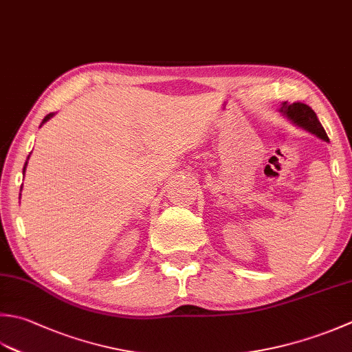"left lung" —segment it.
<instances>
[{"label":"left lung","instance_id":"1","mask_svg":"<svg viewBox=\"0 0 352 352\" xmlns=\"http://www.w3.org/2000/svg\"><path fill=\"white\" fill-rule=\"evenodd\" d=\"M280 113H284L288 119L296 123V125L302 126L304 129L309 131L311 134L320 137L322 140L328 142V135L325 133V129H323L322 123L319 122L318 116H316V113L307 105V103H304V102H293V103L284 102L280 107Z\"/></svg>","mask_w":352,"mask_h":352}]
</instances>
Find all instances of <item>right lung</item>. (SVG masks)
I'll use <instances>...</instances> for the list:
<instances>
[{
  "mask_svg": "<svg viewBox=\"0 0 352 352\" xmlns=\"http://www.w3.org/2000/svg\"><path fill=\"white\" fill-rule=\"evenodd\" d=\"M53 114H47L45 117H44V120H43V123H45L48 119H50ZM43 123H41V125H43ZM25 166H27V162H25V164H24V172H25ZM21 189H23V186H21Z\"/></svg>",
  "mask_w": 352,
  "mask_h": 352,
  "instance_id": "obj_1",
  "label": "right lung"
}]
</instances>
